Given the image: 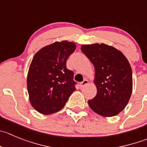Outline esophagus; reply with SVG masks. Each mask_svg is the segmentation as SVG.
I'll return each instance as SVG.
<instances>
[{"label": "esophagus", "instance_id": "esophagus-1", "mask_svg": "<svg viewBox=\"0 0 147 147\" xmlns=\"http://www.w3.org/2000/svg\"><path fill=\"white\" fill-rule=\"evenodd\" d=\"M88 80H86V79H85V80H83V82H81V83H80V87L83 88V87H84V86H86V85H88Z\"/></svg>", "mask_w": 147, "mask_h": 147}]
</instances>
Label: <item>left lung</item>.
Returning a JSON list of instances; mask_svg holds the SVG:
<instances>
[{
  "label": "left lung",
  "instance_id": "8db88e82",
  "mask_svg": "<svg viewBox=\"0 0 147 147\" xmlns=\"http://www.w3.org/2000/svg\"><path fill=\"white\" fill-rule=\"evenodd\" d=\"M80 49L95 68L97 94L88 100L89 107L104 117L117 115L125 109L132 94L129 62L122 52L104 43L83 45Z\"/></svg>",
  "mask_w": 147,
  "mask_h": 147
}]
</instances>
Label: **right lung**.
Wrapping results in <instances>:
<instances>
[{
  "label": "right lung",
  "mask_w": 147,
  "mask_h": 147,
  "mask_svg": "<svg viewBox=\"0 0 147 147\" xmlns=\"http://www.w3.org/2000/svg\"><path fill=\"white\" fill-rule=\"evenodd\" d=\"M75 49L72 42H55L34 56L27 74V90L31 105L40 113L61 110L76 90L73 72L66 67Z\"/></svg>",
  "instance_id": "right-lung-1"
}]
</instances>
